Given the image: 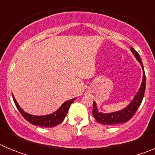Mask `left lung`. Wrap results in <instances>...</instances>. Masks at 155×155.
Listing matches in <instances>:
<instances>
[{"mask_svg": "<svg viewBox=\"0 0 155 155\" xmlns=\"http://www.w3.org/2000/svg\"><path fill=\"white\" fill-rule=\"evenodd\" d=\"M130 50L134 55V57H136L138 62L140 64L142 69H143V80H142L141 85H140L137 93L134 96V98H133L130 103L129 104L127 107L124 108V109H121V110L117 111V112L110 113H99L98 111L96 103L94 102V103H93L92 115L94 119H95V120L98 122L99 124H104V125H116V124L126 123L129 120H130L134 116V114L136 113L137 110L139 106L141 104L143 95H144L145 88H146V77H145L144 69H143L141 59L140 57V55L138 54L137 52L134 50L133 47H130Z\"/></svg>", "mask_w": 155, "mask_h": 155, "instance_id": "1", "label": "left lung"}]
</instances>
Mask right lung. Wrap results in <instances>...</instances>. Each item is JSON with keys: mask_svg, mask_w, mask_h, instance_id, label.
Wrapping results in <instances>:
<instances>
[{"mask_svg": "<svg viewBox=\"0 0 155 155\" xmlns=\"http://www.w3.org/2000/svg\"><path fill=\"white\" fill-rule=\"evenodd\" d=\"M12 98H13L16 107L18 109L21 116L32 125L39 126V127H53L59 125L61 122L64 121L65 116H67V113H68L70 106L76 99V98H74L69 100V101H67L56 112L51 113V114L46 115V116H33V115L25 113L20 107V105H18L13 94H12Z\"/></svg>", "mask_w": 155, "mask_h": 155, "instance_id": "1", "label": "right lung"}]
</instances>
